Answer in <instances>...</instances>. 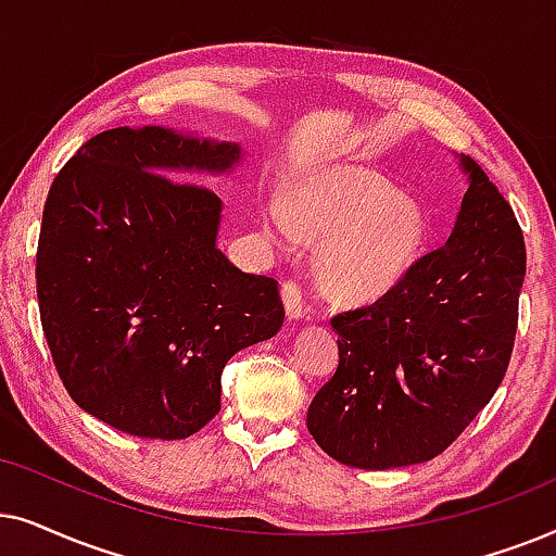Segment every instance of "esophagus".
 <instances>
[{
	"mask_svg": "<svg viewBox=\"0 0 556 556\" xmlns=\"http://www.w3.org/2000/svg\"><path fill=\"white\" fill-rule=\"evenodd\" d=\"M282 302H285V313L290 320H305L309 315L305 307V300H302L300 285L292 282V279H285L282 282Z\"/></svg>",
	"mask_w": 556,
	"mask_h": 556,
	"instance_id": "esophagus-1",
	"label": "esophagus"
}]
</instances>
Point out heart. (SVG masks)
I'll return each instance as SVG.
<instances>
[{"instance_id":"1","label":"heart","mask_w":556,"mask_h":556,"mask_svg":"<svg viewBox=\"0 0 556 556\" xmlns=\"http://www.w3.org/2000/svg\"><path fill=\"white\" fill-rule=\"evenodd\" d=\"M264 233L279 249L298 233L320 241L317 274L325 290L366 302L394 290L414 269L425 251L427 218L381 175L345 165L298 185L290 205H266Z\"/></svg>"}]
</instances>
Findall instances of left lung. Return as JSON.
Returning <instances> with one entry per match:
<instances>
[{"instance_id": "obj_1", "label": "left lung", "mask_w": 556, "mask_h": 556, "mask_svg": "<svg viewBox=\"0 0 556 556\" xmlns=\"http://www.w3.org/2000/svg\"><path fill=\"white\" fill-rule=\"evenodd\" d=\"M455 228L394 290L332 317L338 368L307 409L332 460L364 470L427 463L453 445L506 376L527 247L476 160Z\"/></svg>"}]
</instances>
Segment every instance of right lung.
I'll return each mask as SVG.
<instances>
[{
  "label": "right lung",
  "mask_w": 556,
  "mask_h": 556,
  "mask_svg": "<svg viewBox=\"0 0 556 556\" xmlns=\"http://www.w3.org/2000/svg\"><path fill=\"white\" fill-rule=\"evenodd\" d=\"M241 147L173 129L88 139L50 185L37 302L55 371L118 432L182 440L220 412L233 353L277 336V282L216 247L220 198L165 173H226Z\"/></svg>",
  "instance_id": "1"
}]
</instances>
